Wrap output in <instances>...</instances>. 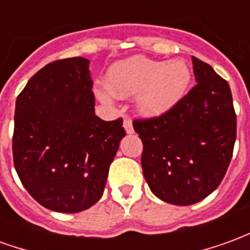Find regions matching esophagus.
<instances>
[{
  "mask_svg": "<svg viewBox=\"0 0 250 250\" xmlns=\"http://www.w3.org/2000/svg\"><path fill=\"white\" fill-rule=\"evenodd\" d=\"M123 127L127 134H134V127H132V122L130 119H125L123 122Z\"/></svg>",
  "mask_w": 250,
  "mask_h": 250,
  "instance_id": "esophagus-1",
  "label": "esophagus"
}]
</instances>
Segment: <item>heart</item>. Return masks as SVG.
Returning <instances> with one entry per match:
<instances>
[{
  "mask_svg": "<svg viewBox=\"0 0 250 250\" xmlns=\"http://www.w3.org/2000/svg\"><path fill=\"white\" fill-rule=\"evenodd\" d=\"M109 89L119 98L138 93L136 108L145 116L166 114L188 91L191 73L186 62H166L143 56H132L109 66L105 76ZM96 96L102 103L111 104L108 91L99 88Z\"/></svg>",
  "mask_w": 250,
  "mask_h": 250,
  "instance_id": "obj_1",
  "label": "heart"
}]
</instances>
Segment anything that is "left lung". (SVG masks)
I'll use <instances>...</instances> for the list:
<instances>
[{"label":"left lung","mask_w":250,"mask_h":250,"mask_svg":"<svg viewBox=\"0 0 250 250\" xmlns=\"http://www.w3.org/2000/svg\"><path fill=\"white\" fill-rule=\"evenodd\" d=\"M191 60L197 85L162 116L134 120L146 182L158 198L179 206L197 204L218 188L236 142L229 84L209 64Z\"/></svg>","instance_id":"left-lung-1"}]
</instances>
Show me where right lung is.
Listing matches in <instances>:
<instances>
[{"label":"right lung","instance_id":"add662e5","mask_svg":"<svg viewBox=\"0 0 250 250\" xmlns=\"http://www.w3.org/2000/svg\"><path fill=\"white\" fill-rule=\"evenodd\" d=\"M125 136L123 120L95 115L84 57L41 68L16 100L14 167L28 193L53 211L79 213L98 202Z\"/></svg>","mask_w":250,"mask_h":250}]
</instances>
